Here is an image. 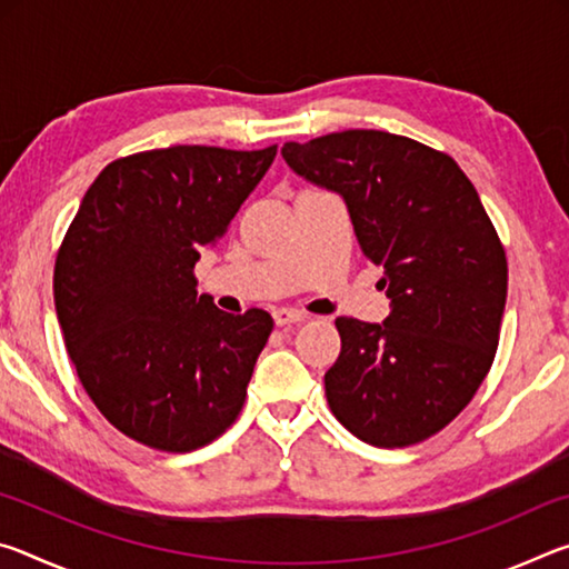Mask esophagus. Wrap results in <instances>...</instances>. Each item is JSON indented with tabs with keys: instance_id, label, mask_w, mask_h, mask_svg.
Here are the masks:
<instances>
[{
	"instance_id": "34e87169",
	"label": "esophagus",
	"mask_w": 569,
	"mask_h": 569,
	"mask_svg": "<svg viewBox=\"0 0 569 569\" xmlns=\"http://www.w3.org/2000/svg\"><path fill=\"white\" fill-rule=\"evenodd\" d=\"M303 319H306V313L296 311V308H276V311H273V321H276V326L301 323Z\"/></svg>"
}]
</instances>
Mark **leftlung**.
<instances>
[{
    "label": "left lung",
    "mask_w": 569,
    "mask_h": 569,
    "mask_svg": "<svg viewBox=\"0 0 569 569\" xmlns=\"http://www.w3.org/2000/svg\"><path fill=\"white\" fill-rule=\"evenodd\" d=\"M281 156L343 198L391 298L383 323L336 319L333 417L373 447L435 437L492 369L507 301V256L475 186L447 152L381 130L286 142Z\"/></svg>",
    "instance_id": "1"
}]
</instances>
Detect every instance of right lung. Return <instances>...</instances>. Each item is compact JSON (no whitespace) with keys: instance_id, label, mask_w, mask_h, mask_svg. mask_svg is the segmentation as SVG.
<instances>
[{"instance_id":"add662e5","label":"right lung","mask_w":569,"mask_h":569,"mask_svg":"<svg viewBox=\"0 0 569 569\" xmlns=\"http://www.w3.org/2000/svg\"><path fill=\"white\" fill-rule=\"evenodd\" d=\"M276 150L176 146L112 160L67 228L54 263L67 353L102 417L140 445L206 447L243 409L273 319L220 311L192 268Z\"/></svg>"}]
</instances>
